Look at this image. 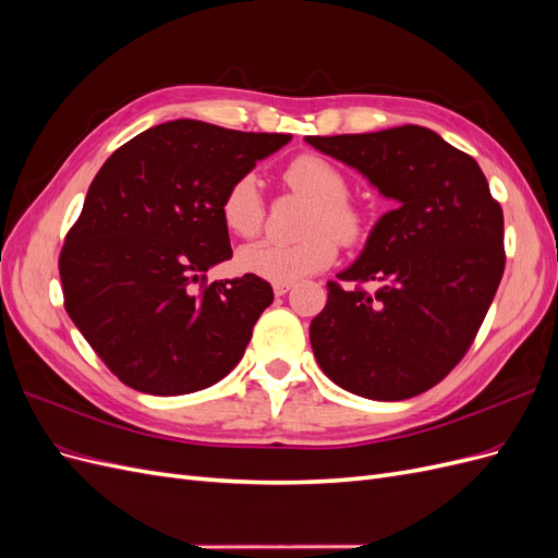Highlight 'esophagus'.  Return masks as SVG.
<instances>
[{
	"mask_svg": "<svg viewBox=\"0 0 558 558\" xmlns=\"http://www.w3.org/2000/svg\"><path fill=\"white\" fill-rule=\"evenodd\" d=\"M272 289H275V295L279 298V295H286V293H289V291L293 289V283H275Z\"/></svg>",
	"mask_w": 558,
	"mask_h": 558,
	"instance_id": "34e87169",
	"label": "esophagus"
}]
</instances>
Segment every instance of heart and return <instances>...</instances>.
<instances>
[{
    "instance_id": "1",
    "label": "heart",
    "mask_w": 558,
    "mask_h": 558,
    "mask_svg": "<svg viewBox=\"0 0 558 558\" xmlns=\"http://www.w3.org/2000/svg\"><path fill=\"white\" fill-rule=\"evenodd\" d=\"M281 181L291 193L310 199L302 221L305 238L279 244L258 242L244 246L238 256L242 272L269 283H295L332 265L337 242L353 246L365 240L367 216L359 202L349 197L347 174L318 154H300L283 167ZM265 197L253 174L230 183L221 199V218L238 238H256L265 226Z\"/></svg>"
}]
</instances>
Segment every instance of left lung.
Listing matches in <instances>:
<instances>
[{
	"instance_id": "obj_1",
	"label": "left lung",
	"mask_w": 558,
	"mask_h": 558,
	"mask_svg": "<svg viewBox=\"0 0 558 558\" xmlns=\"http://www.w3.org/2000/svg\"><path fill=\"white\" fill-rule=\"evenodd\" d=\"M396 199L310 326L320 369L369 400L428 391L461 363L505 269L502 209L480 165L428 128L307 137ZM375 280L377 292L362 283Z\"/></svg>"
}]
</instances>
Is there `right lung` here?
<instances>
[{
    "instance_id": "obj_1",
    "label": "right lung",
    "mask_w": 558,
    "mask_h": 558,
    "mask_svg": "<svg viewBox=\"0 0 558 558\" xmlns=\"http://www.w3.org/2000/svg\"><path fill=\"white\" fill-rule=\"evenodd\" d=\"M291 134L202 121L150 128L113 150L60 251L64 310L134 391L183 396L244 356L272 286L244 275L207 283L232 258L221 199Z\"/></svg>"
}]
</instances>
